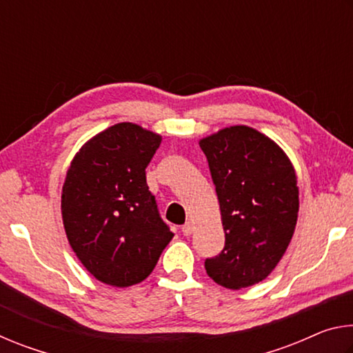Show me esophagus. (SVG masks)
Segmentation results:
<instances>
[{"label": "esophagus", "mask_w": 353, "mask_h": 353, "mask_svg": "<svg viewBox=\"0 0 353 353\" xmlns=\"http://www.w3.org/2000/svg\"><path fill=\"white\" fill-rule=\"evenodd\" d=\"M182 234H183L185 236H190L191 234H193V225H191L190 223L182 225Z\"/></svg>", "instance_id": "34e87169"}]
</instances>
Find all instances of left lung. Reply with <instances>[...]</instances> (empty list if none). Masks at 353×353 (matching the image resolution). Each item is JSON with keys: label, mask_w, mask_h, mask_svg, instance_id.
Masks as SVG:
<instances>
[{"label": "left lung", "mask_w": 353, "mask_h": 353, "mask_svg": "<svg viewBox=\"0 0 353 353\" xmlns=\"http://www.w3.org/2000/svg\"><path fill=\"white\" fill-rule=\"evenodd\" d=\"M216 188L225 243L205 260L208 277L229 290L265 280L296 229L294 168L276 143L248 126H230L199 141Z\"/></svg>", "instance_id": "1"}]
</instances>
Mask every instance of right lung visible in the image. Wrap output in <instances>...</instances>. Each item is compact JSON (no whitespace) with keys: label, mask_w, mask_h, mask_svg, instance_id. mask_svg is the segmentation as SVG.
I'll return each mask as SVG.
<instances>
[{"label":"right lung","mask_w":353,"mask_h":353,"mask_svg":"<svg viewBox=\"0 0 353 353\" xmlns=\"http://www.w3.org/2000/svg\"><path fill=\"white\" fill-rule=\"evenodd\" d=\"M162 137L118 123L94 135L71 162L62 219L71 249L99 282L124 288L145 280L174 234L160 218L146 168Z\"/></svg>","instance_id":"right-lung-1"}]
</instances>
